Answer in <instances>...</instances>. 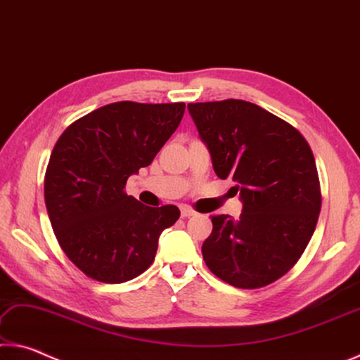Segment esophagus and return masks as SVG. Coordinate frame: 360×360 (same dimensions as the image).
Returning <instances> with one entry per match:
<instances>
[{
	"mask_svg": "<svg viewBox=\"0 0 360 360\" xmlns=\"http://www.w3.org/2000/svg\"><path fill=\"white\" fill-rule=\"evenodd\" d=\"M180 212H181V217H184V219H186V217L196 215V212H194L191 207H188V205H180Z\"/></svg>",
	"mask_w": 360,
	"mask_h": 360,
	"instance_id": "1",
	"label": "esophagus"
}]
</instances>
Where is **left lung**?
Masks as SVG:
<instances>
[{
    "label": "left lung",
    "mask_w": 360,
    "mask_h": 360,
    "mask_svg": "<svg viewBox=\"0 0 360 360\" xmlns=\"http://www.w3.org/2000/svg\"><path fill=\"white\" fill-rule=\"evenodd\" d=\"M221 180L236 181L243 214L212 215L202 257L217 278L260 288L293 268L321 212L314 155L298 129L245 100L188 103Z\"/></svg>",
    "instance_id": "obj_1"
}]
</instances>
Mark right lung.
<instances>
[{"label":"right lung","instance_id":"right-lung-1","mask_svg":"<svg viewBox=\"0 0 360 360\" xmlns=\"http://www.w3.org/2000/svg\"><path fill=\"white\" fill-rule=\"evenodd\" d=\"M185 103L115 102L65 129L51 153L44 201L54 234L76 268L105 284L137 278L158 239L179 220L176 205L148 207L126 181L150 166L179 127Z\"/></svg>","mask_w":360,"mask_h":360}]
</instances>
